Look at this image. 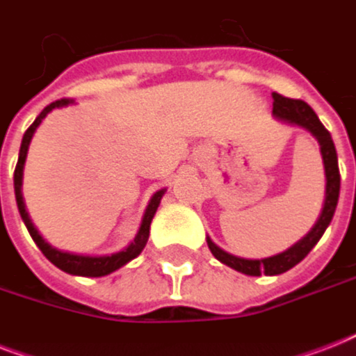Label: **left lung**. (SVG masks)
Wrapping results in <instances>:
<instances>
[{
  "instance_id": "left-lung-1",
  "label": "left lung",
  "mask_w": 356,
  "mask_h": 356,
  "mask_svg": "<svg viewBox=\"0 0 356 356\" xmlns=\"http://www.w3.org/2000/svg\"><path fill=\"white\" fill-rule=\"evenodd\" d=\"M271 97H273V116L275 118L307 129L320 142L327 179L325 203H323V209H321L318 222L314 223V227L310 229L309 233L305 234L299 242L293 243L292 248H288L286 251H282L279 254H273V257H268V259H240V257H234V254L223 251L222 248H218L216 243L212 242L211 238H207L209 249H211L212 254L222 264L229 266V268H233V270L240 271V273L253 277H259L262 273L264 275H281L284 271L292 270L296 264H299L310 253V249L320 242V238L323 236L325 229L329 227V223H331L332 216H334V211H337L338 195H340V170H338V156L337 149H334V142L331 138V133L323 127V123L316 116L310 105H307L301 99H290V97L281 96L277 92H273Z\"/></svg>"
}]
</instances>
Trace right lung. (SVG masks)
I'll return each instance as SVG.
<instances>
[{"mask_svg": "<svg viewBox=\"0 0 356 356\" xmlns=\"http://www.w3.org/2000/svg\"><path fill=\"white\" fill-rule=\"evenodd\" d=\"M70 103H74L72 99H58V102L49 103L44 111H42L36 120L31 123V127L25 131L24 138H22V145H19V156L18 162H16V170H14V194H16V203H18V211L19 216L24 220L25 227L29 231L31 238L35 240V243L40 248V251L44 253L51 264H55L58 270L66 271V273H72V275H81V277H103L108 275V273H113L118 268L125 266L129 260L136 259L140 253H142V249L145 248V243H147V238H149V225L151 220L155 216L156 209H159V203H161L162 195L166 190L162 188L159 192L153 194L151 197L149 205L145 209L144 218H142V223H140V229L134 240L129 243L127 248L123 249V251H118V253L113 254H103V257H88V254H75V253H68V251H58L57 248H51L49 243L44 240V238L38 234V231L35 229L33 222H31L29 214L25 211V203L24 197H22V179H24V164H25V156H27V149H29L31 138H33V134H35L36 127L40 125L42 120L46 118L47 114L51 113L53 108L58 107H66Z\"/></svg>", "mask_w": 356, "mask_h": 356, "instance_id": "1", "label": "right lung"}]
</instances>
